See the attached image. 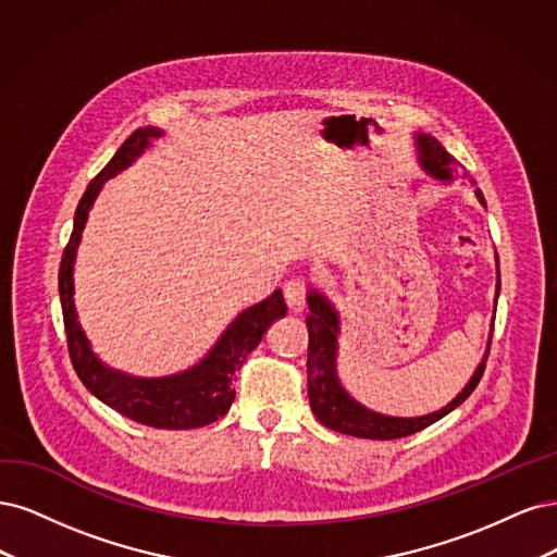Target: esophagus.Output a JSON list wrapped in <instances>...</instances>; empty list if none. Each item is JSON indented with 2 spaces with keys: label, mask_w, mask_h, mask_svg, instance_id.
<instances>
[{
  "label": "esophagus",
  "mask_w": 557,
  "mask_h": 557,
  "mask_svg": "<svg viewBox=\"0 0 557 557\" xmlns=\"http://www.w3.org/2000/svg\"><path fill=\"white\" fill-rule=\"evenodd\" d=\"M305 294H308V289H305V282L300 280H289L284 284V300L292 312H302Z\"/></svg>",
  "instance_id": "1"
}]
</instances>
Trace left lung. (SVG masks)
Segmentation results:
<instances>
[{
	"instance_id": "8db88e82",
	"label": "left lung",
	"mask_w": 557,
	"mask_h": 557,
	"mask_svg": "<svg viewBox=\"0 0 557 557\" xmlns=\"http://www.w3.org/2000/svg\"><path fill=\"white\" fill-rule=\"evenodd\" d=\"M414 148H417V161L419 166L437 181L440 185H454L458 177H468V183L474 185L476 201L486 208V199H483L481 189H476V183L468 175V171H460L458 161L444 150L442 143L430 134H414ZM495 268H497V284H495V305L499 296V261L495 255ZM308 308L310 314L305 319L310 333V347H308V398L314 417L331 430H337L343 435H354L363 440H398L414 435L419 430L433 425L435 421L444 419L448 411H454L458 405H462L472 396L476 388L483 368H486V358L491 351V337L486 351H483L481 363L472 372L470 382L465 384L458 396L446 403L442 409L430 411L423 417H388L382 411L368 409L358 400H354L345 391L343 382H339L337 374V337H339V312L333 305V300L324 294L310 286L308 292ZM495 321V314H493Z\"/></svg>"
}]
</instances>
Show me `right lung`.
<instances>
[{"mask_svg":"<svg viewBox=\"0 0 557 557\" xmlns=\"http://www.w3.org/2000/svg\"><path fill=\"white\" fill-rule=\"evenodd\" d=\"M159 136H164V129H136L122 143L103 171L87 185L76 208L74 231H71L60 263V300L69 339V356L85 388L103 405L113 407L122 417L136 423L161 430H189L214 423L226 414L233 398H236V388H233L236 372L243 368L249 351L257 349L263 333L286 314V305L282 289H275L265 300L238 312V317L224 329L218 343L208 349L199 363L173 374L136 376L106 366L95 354L78 321L74 300V265L83 231L89 210H92L103 185L124 169H129Z\"/></svg>","mask_w":557,"mask_h":557,"instance_id":"add662e5","label":"right lung"}]
</instances>
